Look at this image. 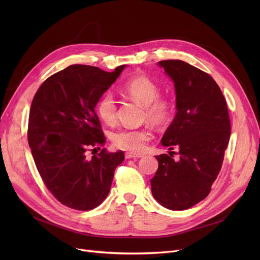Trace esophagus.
Wrapping results in <instances>:
<instances>
[{"instance_id":"1","label":"esophagus","mask_w":260,"mask_h":260,"mask_svg":"<svg viewBox=\"0 0 260 260\" xmlns=\"http://www.w3.org/2000/svg\"><path fill=\"white\" fill-rule=\"evenodd\" d=\"M141 155H135L132 153H126L125 154V159H136V158H141Z\"/></svg>"}]
</instances>
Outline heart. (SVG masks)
Wrapping results in <instances>:
<instances>
[{
    "label": "heart",
    "instance_id": "1",
    "mask_svg": "<svg viewBox=\"0 0 260 260\" xmlns=\"http://www.w3.org/2000/svg\"><path fill=\"white\" fill-rule=\"evenodd\" d=\"M122 91L129 98L144 106L147 120L156 125L166 123L171 115L173 107L171 102L160 99V89L156 83L144 76H137L128 80L123 85ZM97 112L105 123H113L117 117V104L112 93H105L97 104ZM152 135L145 128L121 129L113 135L114 144L132 153H140Z\"/></svg>",
    "mask_w": 260,
    "mask_h": 260
}]
</instances>
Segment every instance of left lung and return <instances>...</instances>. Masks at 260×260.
<instances>
[{"mask_svg": "<svg viewBox=\"0 0 260 260\" xmlns=\"http://www.w3.org/2000/svg\"><path fill=\"white\" fill-rule=\"evenodd\" d=\"M173 80L177 113L161 139L179 149V160L156 156L159 167L151 179L152 194L165 208L182 211L206 198L221 170L231 123L228 105L215 80L180 60L158 62ZM175 154V152H173Z\"/></svg>", "mask_w": 260, "mask_h": 260, "instance_id": "obj_1", "label": "left lung"}]
</instances>
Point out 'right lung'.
Instances as JSON below:
<instances>
[{
	"label": "right lung",
	"instance_id": "right-lung-1",
	"mask_svg": "<svg viewBox=\"0 0 260 260\" xmlns=\"http://www.w3.org/2000/svg\"><path fill=\"white\" fill-rule=\"evenodd\" d=\"M125 66L107 73L71 65L46 79L31 102L27 136L36 167L49 192L71 209L89 211L101 204L124 160L122 151L103 148L91 158L85 153L105 143L94 107Z\"/></svg>",
	"mask_w": 260,
	"mask_h": 260
}]
</instances>
